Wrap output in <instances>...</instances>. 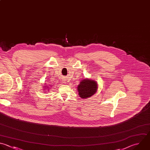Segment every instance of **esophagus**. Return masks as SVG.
<instances>
[{
    "instance_id": "34e87169",
    "label": "esophagus",
    "mask_w": 150,
    "mask_h": 150,
    "mask_svg": "<svg viewBox=\"0 0 150 150\" xmlns=\"http://www.w3.org/2000/svg\"><path fill=\"white\" fill-rule=\"evenodd\" d=\"M63 83H66V81H64Z\"/></svg>"
}]
</instances>
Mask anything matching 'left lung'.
Here are the masks:
<instances>
[{
    "label": "left lung",
    "instance_id": "left-lung-1",
    "mask_svg": "<svg viewBox=\"0 0 150 150\" xmlns=\"http://www.w3.org/2000/svg\"><path fill=\"white\" fill-rule=\"evenodd\" d=\"M97 83L91 79H84L77 86L79 96L83 99H87L93 96L97 91Z\"/></svg>",
    "mask_w": 150,
    "mask_h": 150
}]
</instances>
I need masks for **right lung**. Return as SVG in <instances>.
<instances>
[{
	"instance_id": "add662e5",
	"label": "right lung",
	"mask_w": 150,
	"mask_h": 150,
	"mask_svg": "<svg viewBox=\"0 0 150 150\" xmlns=\"http://www.w3.org/2000/svg\"><path fill=\"white\" fill-rule=\"evenodd\" d=\"M52 87V85H45V86H43V90H44V91H49L50 90L49 89H50L51 88V87Z\"/></svg>"
}]
</instances>
